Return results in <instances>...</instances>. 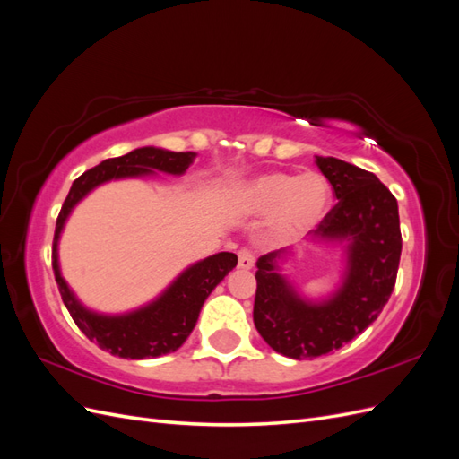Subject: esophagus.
Masks as SVG:
<instances>
[{
    "label": "esophagus",
    "mask_w": 459,
    "mask_h": 459,
    "mask_svg": "<svg viewBox=\"0 0 459 459\" xmlns=\"http://www.w3.org/2000/svg\"><path fill=\"white\" fill-rule=\"evenodd\" d=\"M238 266L241 270H251L255 266V255L248 247H241L239 253H238Z\"/></svg>",
    "instance_id": "1"
}]
</instances>
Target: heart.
Segmentation results:
<instances>
[{
    "label": "heart",
    "instance_id": "obj_1",
    "mask_svg": "<svg viewBox=\"0 0 459 459\" xmlns=\"http://www.w3.org/2000/svg\"><path fill=\"white\" fill-rule=\"evenodd\" d=\"M327 179L314 170L300 174L272 172L256 178L243 193L248 211L277 212L275 226L280 233L295 235L314 228L329 206Z\"/></svg>",
    "mask_w": 459,
    "mask_h": 459
}]
</instances>
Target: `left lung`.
<instances>
[{"mask_svg":"<svg viewBox=\"0 0 459 459\" xmlns=\"http://www.w3.org/2000/svg\"><path fill=\"white\" fill-rule=\"evenodd\" d=\"M316 164L339 201L310 238L349 241L342 287L324 304L302 300L277 273L289 248L262 255L255 275V325L275 352L295 359L339 351L371 325L393 295L402 253L398 203L379 178L335 157H316Z\"/></svg>","mask_w":459,"mask_h":459,"instance_id":"obj_1","label":"left lung"}]
</instances>
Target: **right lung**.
<instances>
[{
    "mask_svg": "<svg viewBox=\"0 0 459 459\" xmlns=\"http://www.w3.org/2000/svg\"><path fill=\"white\" fill-rule=\"evenodd\" d=\"M193 157H195V152H174L157 147H142L124 157L107 159L74 179L61 206L57 224H55L51 251L55 281H57L68 314L73 316L80 331L100 349L113 356L142 359L178 351L189 337L193 327H195L206 297L238 266V256L233 253H218L214 256H208L186 270L169 287V290L149 307L126 316H100L82 307L61 277L57 264V241L65 220L71 214L73 206L88 191L103 182H108V179L151 174V170L184 174L189 169Z\"/></svg>",
    "mask_w": 459,
    "mask_h": 459,
    "instance_id": "add662e5",
    "label": "right lung"
}]
</instances>
